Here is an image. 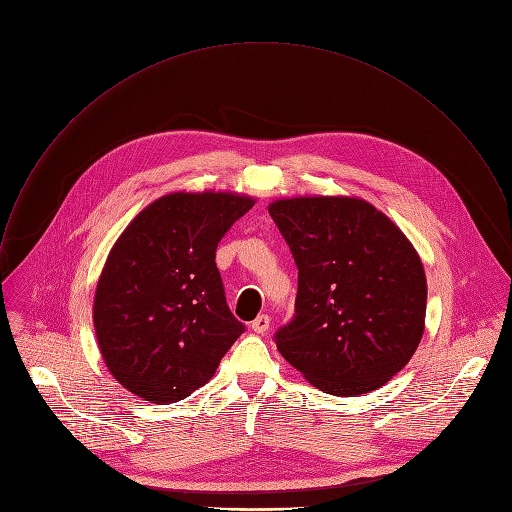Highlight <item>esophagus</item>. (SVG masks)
Listing matches in <instances>:
<instances>
[{"instance_id": "1", "label": "esophagus", "mask_w": 512, "mask_h": 512, "mask_svg": "<svg viewBox=\"0 0 512 512\" xmlns=\"http://www.w3.org/2000/svg\"><path fill=\"white\" fill-rule=\"evenodd\" d=\"M268 327H270V317H268V315H258V317L250 323V329H252L254 333H258V335L266 333Z\"/></svg>"}]
</instances>
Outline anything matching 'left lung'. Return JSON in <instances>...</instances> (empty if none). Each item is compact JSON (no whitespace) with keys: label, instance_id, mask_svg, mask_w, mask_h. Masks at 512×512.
Here are the masks:
<instances>
[{"label":"left lung","instance_id":"obj_1","mask_svg":"<svg viewBox=\"0 0 512 512\" xmlns=\"http://www.w3.org/2000/svg\"><path fill=\"white\" fill-rule=\"evenodd\" d=\"M268 212L298 268L294 317L274 335L280 355L331 395L385 385L426 325V272L412 242L359 197L278 199Z\"/></svg>","mask_w":512,"mask_h":512}]
</instances>
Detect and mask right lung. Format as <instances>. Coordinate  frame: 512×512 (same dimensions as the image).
Segmentation results:
<instances>
[{
    "label": "right lung",
    "instance_id": "1",
    "mask_svg": "<svg viewBox=\"0 0 512 512\" xmlns=\"http://www.w3.org/2000/svg\"><path fill=\"white\" fill-rule=\"evenodd\" d=\"M254 199L238 193H169L119 236L96 284L92 319L113 377L151 403L206 385L244 333L216 266L224 234Z\"/></svg>",
    "mask_w": 512,
    "mask_h": 512
}]
</instances>
